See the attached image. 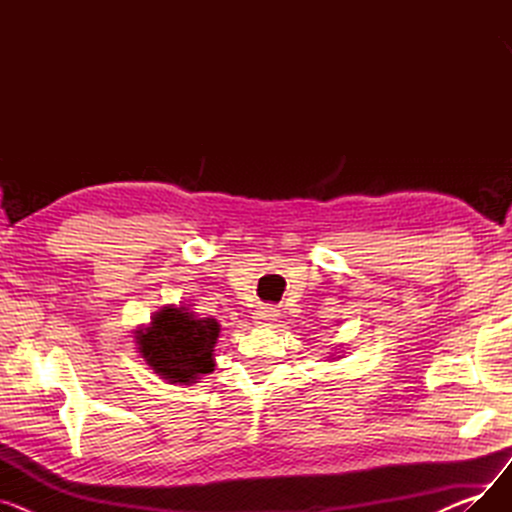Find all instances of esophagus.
Here are the masks:
<instances>
[{
  "label": "esophagus",
  "instance_id": "1",
  "mask_svg": "<svg viewBox=\"0 0 512 512\" xmlns=\"http://www.w3.org/2000/svg\"><path fill=\"white\" fill-rule=\"evenodd\" d=\"M276 319H278V311L274 307H259L253 313V321L257 326H272Z\"/></svg>",
  "mask_w": 512,
  "mask_h": 512
}]
</instances>
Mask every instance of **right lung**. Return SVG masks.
Listing matches in <instances>:
<instances>
[{
  "label": "right lung",
  "instance_id": "obj_1",
  "mask_svg": "<svg viewBox=\"0 0 512 512\" xmlns=\"http://www.w3.org/2000/svg\"><path fill=\"white\" fill-rule=\"evenodd\" d=\"M220 321L199 317L193 305H166L134 332L141 359L170 384L193 386L215 367Z\"/></svg>",
  "mask_w": 512,
  "mask_h": 512
}]
</instances>
